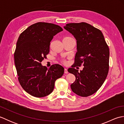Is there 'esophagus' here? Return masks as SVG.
<instances>
[{
	"mask_svg": "<svg viewBox=\"0 0 124 124\" xmlns=\"http://www.w3.org/2000/svg\"><path fill=\"white\" fill-rule=\"evenodd\" d=\"M68 73V70L67 69H66V68H65L64 69V73H65V74H67V73Z\"/></svg>",
	"mask_w": 124,
	"mask_h": 124,
	"instance_id": "34e87169",
	"label": "esophagus"
}]
</instances>
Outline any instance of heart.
<instances>
[{
	"label": "heart",
	"mask_w": 124,
	"mask_h": 124,
	"mask_svg": "<svg viewBox=\"0 0 124 124\" xmlns=\"http://www.w3.org/2000/svg\"><path fill=\"white\" fill-rule=\"evenodd\" d=\"M72 39V38H71V37H64L63 39V40H67V39ZM64 63H65V62H64Z\"/></svg>",
	"instance_id": "1"
}]
</instances>
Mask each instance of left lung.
<instances>
[{
    "label": "left lung",
    "instance_id": "8db88e82",
    "mask_svg": "<svg viewBox=\"0 0 124 124\" xmlns=\"http://www.w3.org/2000/svg\"><path fill=\"white\" fill-rule=\"evenodd\" d=\"M64 28L77 40L75 63L68 72L76 77L71 85L72 92L78 95L87 97L101 87L109 71V49L102 32L85 22L68 23ZM82 64L80 72L74 68Z\"/></svg>",
    "mask_w": 124,
    "mask_h": 124
}]
</instances>
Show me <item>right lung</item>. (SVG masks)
<instances>
[{"label": "right lung", "instance_id": "obj_1", "mask_svg": "<svg viewBox=\"0 0 124 124\" xmlns=\"http://www.w3.org/2000/svg\"><path fill=\"white\" fill-rule=\"evenodd\" d=\"M63 31L59 25L38 22L21 33L14 53V63L18 79L23 89L36 97L51 94L57 79L62 77L64 68L53 64L49 69L41 65L49 52L53 37Z\"/></svg>", "mask_w": 124, "mask_h": 124}]
</instances>
